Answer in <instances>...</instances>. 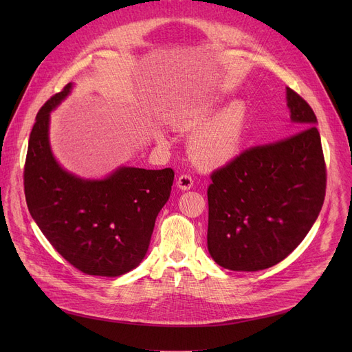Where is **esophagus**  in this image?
Returning <instances> with one entry per match:
<instances>
[{
    "mask_svg": "<svg viewBox=\"0 0 352 352\" xmlns=\"http://www.w3.org/2000/svg\"><path fill=\"white\" fill-rule=\"evenodd\" d=\"M192 186H194V181H192L190 174H182V175L178 177V179H177V187L178 188L186 191V190H190Z\"/></svg>",
    "mask_w": 352,
    "mask_h": 352,
    "instance_id": "obj_1",
    "label": "esophagus"
}]
</instances>
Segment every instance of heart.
<instances>
[{"label":"heart","mask_w":352,"mask_h":352,"mask_svg":"<svg viewBox=\"0 0 352 352\" xmlns=\"http://www.w3.org/2000/svg\"><path fill=\"white\" fill-rule=\"evenodd\" d=\"M219 101V97L206 98L186 107L177 114V124L182 129L200 125L190 138L188 150L192 160L204 168H215L234 160L241 151L247 137L248 108L243 101L231 102L208 119Z\"/></svg>","instance_id":"1"}]
</instances>
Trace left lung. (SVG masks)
<instances>
[{
    "instance_id": "8db88e82",
    "label": "left lung",
    "mask_w": 352,
    "mask_h": 352,
    "mask_svg": "<svg viewBox=\"0 0 352 352\" xmlns=\"http://www.w3.org/2000/svg\"><path fill=\"white\" fill-rule=\"evenodd\" d=\"M287 105L301 131L252 146L211 175L207 244L223 268L260 271L278 264L301 244L322 208L327 170L317 117L291 88Z\"/></svg>"
}]
</instances>
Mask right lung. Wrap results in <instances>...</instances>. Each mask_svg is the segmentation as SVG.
<instances>
[{
	"mask_svg": "<svg viewBox=\"0 0 352 352\" xmlns=\"http://www.w3.org/2000/svg\"><path fill=\"white\" fill-rule=\"evenodd\" d=\"M71 88L67 84L36 114L24 166L27 206L72 267L88 275L120 276L144 260L155 218L170 198L174 171L120 166L102 179L65 171L52 155L48 129L50 113Z\"/></svg>",
	"mask_w": 352,
	"mask_h": 352,
	"instance_id": "add662e5",
	"label": "right lung"
}]
</instances>
